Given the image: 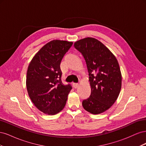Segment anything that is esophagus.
I'll use <instances>...</instances> for the list:
<instances>
[{"mask_svg": "<svg viewBox=\"0 0 146 146\" xmlns=\"http://www.w3.org/2000/svg\"><path fill=\"white\" fill-rule=\"evenodd\" d=\"M78 83H72V86L74 88H77L78 86Z\"/></svg>", "mask_w": 146, "mask_h": 146, "instance_id": "34e87169", "label": "esophagus"}]
</instances>
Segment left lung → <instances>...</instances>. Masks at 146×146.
<instances>
[{"label":"left lung","instance_id":"8db88e82","mask_svg":"<svg viewBox=\"0 0 146 146\" xmlns=\"http://www.w3.org/2000/svg\"><path fill=\"white\" fill-rule=\"evenodd\" d=\"M74 47L85 60L91 88L90 96L82 102L83 107L92 114L103 113L114 104L120 93L122 76L117 60L93 38L80 39Z\"/></svg>","mask_w":146,"mask_h":146}]
</instances>
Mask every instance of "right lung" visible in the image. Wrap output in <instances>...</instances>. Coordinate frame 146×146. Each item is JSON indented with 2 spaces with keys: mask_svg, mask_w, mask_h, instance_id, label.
Returning a JSON list of instances; mask_svg holds the SVG:
<instances>
[{
  "mask_svg": "<svg viewBox=\"0 0 146 146\" xmlns=\"http://www.w3.org/2000/svg\"><path fill=\"white\" fill-rule=\"evenodd\" d=\"M73 42L53 40L34 56L28 67L26 85L31 100L41 111L55 114L62 110L72 90L61 80L60 63Z\"/></svg>",
  "mask_w": 146,
  "mask_h": 146,
  "instance_id": "right-lung-1",
  "label": "right lung"
}]
</instances>
